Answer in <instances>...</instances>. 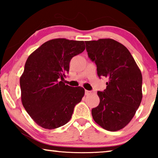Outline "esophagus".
<instances>
[{
  "mask_svg": "<svg viewBox=\"0 0 158 158\" xmlns=\"http://www.w3.org/2000/svg\"><path fill=\"white\" fill-rule=\"evenodd\" d=\"M85 95H90V94H91V91H90V90H85Z\"/></svg>",
  "mask_w": 158,
  "mask_h": 158,
  "instance_id": "1",
  "label": "esophagus"
}]
</instances>
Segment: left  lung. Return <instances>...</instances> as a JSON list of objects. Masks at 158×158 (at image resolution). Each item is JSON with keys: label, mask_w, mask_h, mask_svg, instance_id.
<instances>
[{"label": "left lung", "mask_w": 158, "mask_h": 158, "mask_svg": "<svg viewBox=\"0 0 158 158\" xmlns=\"http://www.w3.org/2000/svg\"><path fill=\"white\" fill-rule=\"evenodd\" d=\"M98 77L108 79L106 88L97 91L99 106L92 117L104 129L116 131L131 120L142 100V74L124 45L110 39L85 41Z\"/></svg>", "instance_id": "left-lung-1"}]
</instances>
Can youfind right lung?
<instances>
[{
    "label": "right lung",
    "mask_w": 158,
    "mask_h": 158,
    "mask_svg": "<svg viewBox=\"0 0 158 158\" xmlns=\"http://www.w3.org/2000/svg\"><path fill=\"white\" fill-rule=\"evenodd\" d=\"M83 41L50 40L28 57L20 79L22 104L42 128L54 129L70 120L85 94L80 86L63 82L73 56L85 50Z\"/></svg>",
    "instance_id": "add662e5"
}]
</instances>
